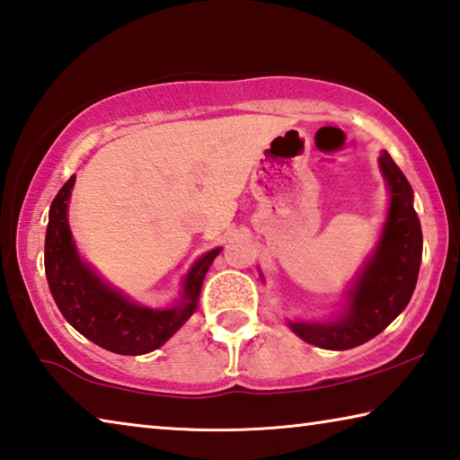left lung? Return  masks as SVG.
Instances as JSON below:
<instances>
[{
  "label": "left lung",
  "mask_w": 460,
  "mask_h": 460,
  "mask_svg": "<svg viewBox=\"0 0 460 460\" xmlns=\"http://www.w3.org/2000/svg\"><path fill=\"white\" fill-rule=\"evenodd\" d=\"M392 200L379 245L361 271L351 292V306L339 321L290 323L302 341L331 351L359 347L376 337L398 316L414 294L420 260H422V229L411 205V186L392 155H379Z\"/></svg>",
  "instance_id": "obj_1"
}]
</instances>
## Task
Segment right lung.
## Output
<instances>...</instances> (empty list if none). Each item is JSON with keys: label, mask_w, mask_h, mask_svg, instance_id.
I'll return each instance as SVG.
<instances>
[{"label": "right lung", "mask_w": 460, "mask_h": 460, "mask_svg": "<svg viewBox=\"0 0 460 460\" xmlns=\"http://www.w3.org/2000/svg\"><path fill=\"white\" fill-rule=\"evenodd\" d=\"M75 176L68 178L50 205L46 229L44 268L52 298L62 316L83 337L118 355H144L164 345L197 308L202 279L221 249H213L194 263L184 279V300L174 308L137 306L105 286L76 255L66 207Z\"/></svg>", "instance_id": "obj_1"}]
</instances>
